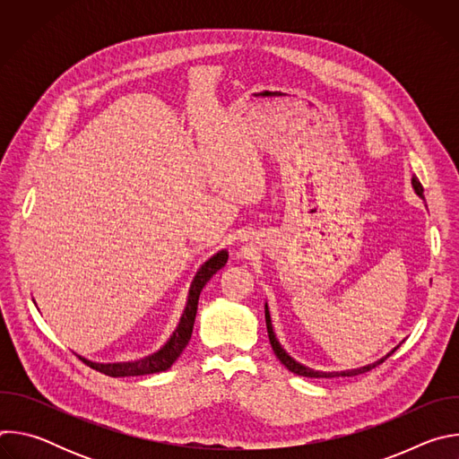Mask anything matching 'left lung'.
<instances>
[{
	"mask_svg": "<svg viewBox=\"0 0 459 459\" xmlns=\"http://www.w3.org/2000/svg\"><path fill=\"white\" fill-rule=\"evenodd\" d=\"M412 186H414V190H416V194L420 195V198H423V185L420 183V179L414 176L412 178ZM265 321H267V333H269V340H271V345H273V351H274V354H276V358L290 370V372H294V374H298V376H305V377H336V376H358V374H363V372H367V370H372L374 367H377L379 363H383L392 352L394 351H390L385 358H381L379 361H376V363H372V365H367V367H361V368H354V370H343V372H319V370H312V368H308V367H305V365H301V363H298L296 359H292L285 351H283V347L280 345V342L276 340V336H274V331H273V323H271V312H269V307L265 305Z\"/></svg>",
	"mask_w": 459,
	"mask_h": 459,
	"instance_id": "8db88e82",
	"label": "left lung"
}]
</instances>
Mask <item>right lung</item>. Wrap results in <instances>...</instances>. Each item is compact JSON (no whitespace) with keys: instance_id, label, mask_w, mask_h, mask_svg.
<instances>
[{"instance_id":"1","label":"right lung","mask_w":459,"mask_h":459,"mask_svg":"<svg viewBox=\"0 0 459 459\" xmlns=\"http://www.w3.org/2000/svg\"><path fill=\"white\" fill-rule=\"evenodd\" d=\"M229 259V252L227 250H220L218 254H214L209 261L202 265V269L198 271V274L194 276V281L190 285L188 290V299H186V307L181 314L178 329L172 333L170 340L154 354L138 359V361H121V363H96L91 359H85L83 356H78L85 365H89L91 368L107 374L110 377H125V376H145V374H154V372H161L172 367V363L179 358V354L183 352V349L188 345V340L192 336V329H194V319H195V312H198V299L200 294L204 290V287L207 285V281L220 271L225 267Z\"/></svg>"}]
</instances>
